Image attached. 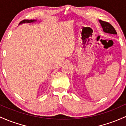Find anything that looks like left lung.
Instances as JSON below:
<instances>
[{
    "instance_id": "left-lung-1",
    "label": "left lung",
    "mask_w": 126,
    "mask_h": 126,
    "mask_svg": "<svg viewBox=\"0 0 126 126\" xmlns=\"http://www.w3.org/2000/svg\"><path fill=\"white\" fill-rule=\"evenodd\" d=\"M100 24H101L102 28H103V31L105 33H108L110 34H117V32L115 30L112 26L111 24H110L108 22L104 21L102 20H99Z\"/></svg>"
}]
</instances>
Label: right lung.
I'll use <instances>...</instances> for the list:
<instances>
[{"mask_svg":"<svg viewBox=\"0 0 126 126\" xmlns=\"http://www.w3.org/2000/svg\"><path fill=\"white\" fill-rule=\"evenodd\" d=\"M34 21L35 20H24L21 21L19 23V24H22V23H32V22H33V21Z\"/></svg>","mask_w":126,"mask_h":126,"instance_id":"obj_1","label":"right lung"}]
</instances>
